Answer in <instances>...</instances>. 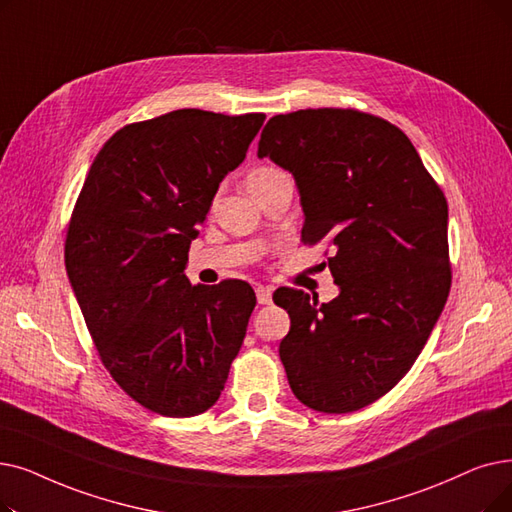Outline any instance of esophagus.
I'll use <instances>...</instances> for the list:
<instances>
[{
  "label": "esophagus",
  "mask_w": 512,
  "mask_h": 512,
  "mask_svg": "<svg viewBox=\"0 0 512 512\" xmlns=\"http://www.w3.org/2000/svg\"><path fill=\"white\" fill-rule=\"evenodd\" d=\"M255 295H257L259 305H270L272 303V288L270 286H257Z\"/></svg>",
  "instance_id": "34e87169"
}]
</instances>
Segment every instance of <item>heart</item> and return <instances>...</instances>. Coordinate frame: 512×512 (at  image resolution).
<instances>
[{"label": "heart", "mask_w": 512, "mask_h": 512, "mask_svg": "<svg viewBox=\"0 0 512 512\" xmlns=\"http://www.w3.org/2000/svg\"><path fill=\"white\" fill-rule=\"evenodd\" d=\"M276 175H280V171H278V169H274V167H259V169H255V171H251V173H249V177H247V186L263 184V182L272 180V177H276Z\"/></svg>", "instance_id": "heart-1"}]
</instances>
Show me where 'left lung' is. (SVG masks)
<instances>
[{"instance_id":"obj_1","label":"left lung","mask_w":512,"mask_h":512,"mask_svg":"<svg viewBox=\"0 0 512 512\" xmlns=\"http://www.w3.org/2000/svg\"><path fill=\"white\" fill-rule=\"evenodd\" d=\"M257 157L293 173L303 242L335 251V299L274 293L291 316L280 341L288 385L311 410H360L404 379L446 305V198L402 129L351 108L272 117Z\"/></svg>"}]
</instances>
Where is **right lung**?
<instances>
[{"mask_svg": "<svg viewBox=\"0 0 512 512\" xmlns=\"http://www.w3.org/2000/svg\"><path fill=\"white\" fill-rule=\"evenodd\" d=\"M263 121L182 108L125 125L77 198L64 244L73 293L108 372L157 414L209 410L247 335L253 288L190 284L184 270L221 180Z\"/></svg>", "mask_w": 512, "mask_h": 512, "instance_id": "obj_1", "label": "right lung"}]
</instances>
